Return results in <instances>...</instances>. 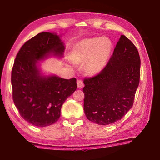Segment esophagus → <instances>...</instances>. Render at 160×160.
<instances>
[{
    "mask_svg": "<svg viewBox=\"0 0 160 160\" xmlns=\"http://www.w3.org/2000/svg\"><path fill=\"white\" fill-rule=\"evenodd\" d=\"M77 85H78V88H82L84 87V83L82 82V80H80V79H78L77 80Z\"/></svg>",
    "mask_w": 160,
    "mask_h": 160,
    "instance_id": "34e87169",
    "label": "esophagus"
}]
</instances>
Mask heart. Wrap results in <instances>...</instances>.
I'll list each match as a JSON object with an SVG mask.
<instances>
[{
	"label": "heart",
	"instance_id": "heart-1",
	"mask_svg": "<svg viewBox=\"0 0 160 160\" xmlns=\"http://www.w3.org/2000/svg\"><path fill=\"white\" fill-rule=\"evenodd\" d=\"M112 51V42L103 37L86 39L78 42L72 52L75 63L87 60L85 69L89 73L97 74L104 67Z\"/></svg>",
	"mask_w": 160,
	"mask_h": 160
}]
</instances>
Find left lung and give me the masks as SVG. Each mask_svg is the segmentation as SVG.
Wrapping results in <instances>:
<instances>
[{"mask_svg":"<svg viewBox=\"0 0 160 160\" xmlns=\"http://www.w3.org/2000/svg\"><path fill=\"white\" fill-rule=\"evenodd\" d=\"M140 77L138 51L121 35L106 66L84 78V112L88 120L108 125L122 118L133 104Z\"/></svg>","mask_w":160,"mask_h":160,"instance_id":"obj_1","label":"left lung"}]
</instances>
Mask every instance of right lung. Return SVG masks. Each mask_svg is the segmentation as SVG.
<instances>
[{
    "mask_svg": "<svg viewBox=\"0 0 160 160\" xmlns=\"http://www.w3.org/2000/svg\"><path fill=\"white\" fill-rule=\"evenodd\" d=\"M63 51L58 36L42 32L27 41L16 56L11 72L12 99L20 116L32 125L56 123L65 100L76 90L75 78L42 76L37 66V60L50 53L61 56Z\"/></svg>",
    "mask_w": 160,
    "mask_h": 160,
    "instance_id": "right-lung-1",
    "label": "right lung"
}]
</instances>
